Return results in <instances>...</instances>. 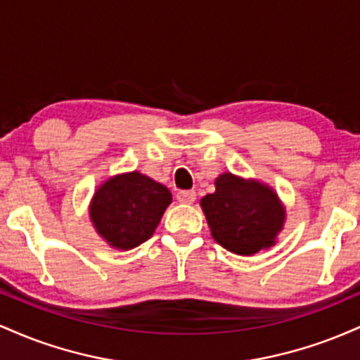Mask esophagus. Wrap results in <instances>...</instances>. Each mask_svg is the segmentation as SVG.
Returning <instances> with one entry per match:
<instances>
[{
  "instance_id": "34e87169",
  "label": "esophagus",
  "mask_w": 360,
  "mask_h": 360,
  "mask_svg": "<svg viewBox=\"0 0 360 360\" xmlns=\"http://www.w3.org/2000/svg\"><path fill=\"white\" fill-rule=\"evenodd\" d=\"M177 201L179 203H186V205H191L194 200H196V193L194 191H179L177 193Z\"/></svg>"
}]
</instances>
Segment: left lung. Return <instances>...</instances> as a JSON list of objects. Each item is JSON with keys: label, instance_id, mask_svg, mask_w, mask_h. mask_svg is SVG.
I'll return each instance as SVG.
<instances>
[{"label": "left lung", "instance_id": "obj_1", "mask_svg": "<svg viewBox=\"0 0 360 360\" xmlns=\"http://www.w3.org/2000/svg\"><path fill=\"white\" fill-rule=\"evenodd\" d=\"M214 188V193L201 198L214 240L238 255H254L274 245L286 220L274 189L232 172L218 176Z\"/></svg>", "mask_w": 360, "mask_h": 360}]
</instances>
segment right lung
Here are the masks:
<instances>
[{
	"label": "right lung",
	"mask_w": 360,
	"mask_h": 360,
	"mask_svg": "<svg viewBox=\"0 0 360 360\" xmlns=\"http://www.w3.org/2000/svg\"><path fill=\"white\" fill-rule=\"evenodd\" d=\"M171 201L166 186L134 171L110 177L96 189L89 217L111 247L130 250L154 235Z\"/></svg>",
	"instance_id": "right-lung-1"
}]
</instances>
